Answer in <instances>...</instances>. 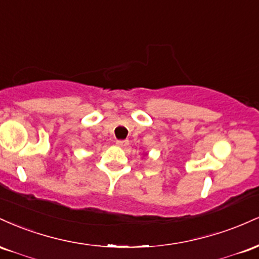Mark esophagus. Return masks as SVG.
Listing matches in <instances>:
<instances>
[{
    "instance_id": "esophagus-1",
    "label": "esophagus",
    "mask_w": 259,
    "mask_h": 259,
    "mask_svg": "<svg viewBox=\"0 0 259 259\" xmlns=\"http://www.w3.org/2000/svg\"><path fill=\"white\" fill-rule=\"evenodd\" d=\"M115 144H117L119 147H125L127 146V144H129V141H127V140H117Z\"/></svg>"
}]
</instances>
